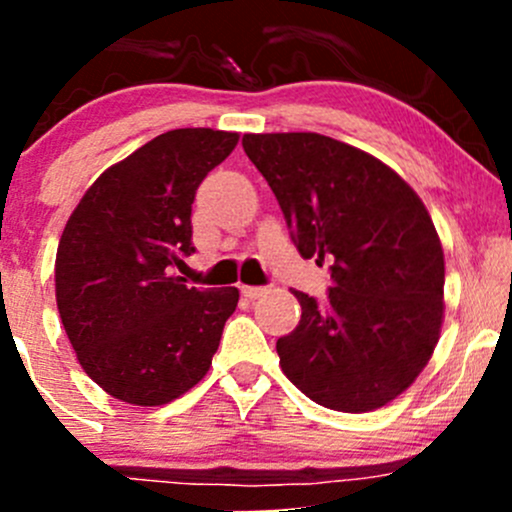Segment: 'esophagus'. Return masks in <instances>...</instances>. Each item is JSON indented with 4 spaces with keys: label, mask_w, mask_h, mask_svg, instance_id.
Instances as JSON below:
<instances>
[{
    "label": "esophagus",
    "mask_w": 512,
    "mask_h": 512,
    "mask_svg": "<svg viewBox=\"0 0 512 512\" xmlns=\"http://www.w3.org/2000/svg\"><path fill=\"white\" fill-rule=\"evenodd\" d=\"M267 291H269L267 286H243V289H240V293H243L245 298H250V301L252 298H260L262 293H267Z\"/></svg>",
    "instance_id": "obj_1"
}]
</instances>
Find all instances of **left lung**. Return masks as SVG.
Segmentation results:
<instances>
[{"mask_svg":"<svg viewBox=\"0 0 512 512\" xmlns=\"http://www.w3.org/2000/svg\"><path fill=\"white\" fill-rule=\"evenodd\" d=\"M303 257L332 260L325 303L293 291L296 330L281 370L334 411H373L402 395L436 349L445 260L419 195L366 151L315 132L245 134Z\"/></svg>","mask_w":512,"mask_h":512,"instance_id":"1","label":"left lung"}]
</instances>
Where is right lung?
<instances>
[{
  "label": "right lung",
  "mask_w": 512,
  "mask_h": 512,
  "mask_svg": "<svg viewBox=\"0 0 512 512\" xmlns=\"http://www.w3.org/2000/svg\"><path fill=\"white\" fill-rule=\"evenodd\" d=\"M238 134L170 129L110 166L76 204L55 260L64 332L88 378L137 407L168 404L207 375L236 286H187L199 182Z\"/></svg>",
  "instance_id": "obj_1"
}]
</instances>
